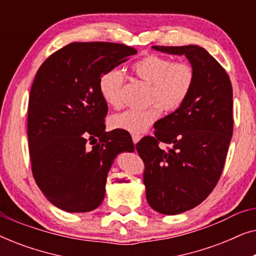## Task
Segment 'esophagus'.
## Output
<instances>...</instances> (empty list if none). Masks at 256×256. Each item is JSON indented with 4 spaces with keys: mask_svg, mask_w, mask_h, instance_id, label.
<instances>
[{
    "mask_svg": "<svg viewBox=\"0 0 256 256\" xmlns=\"http://www.w3.org/2000/svg\"><path fill=\"white\" fill-rule=\"evenodd\" d=\"M132 142H134L135 144H136V143H138V142L140 141V140H141V135H136V134H132Z\"/></svg>",
    "mask_w": 256,
    "mask_h": 256,
    "instance_id": "34e87169",
    "label": "esophagus"
}]
</instances>
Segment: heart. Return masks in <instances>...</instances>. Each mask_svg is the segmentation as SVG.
<instances>
[{
    "label": "heart",
    "instance_id": "b5f03b06",
    "mask_svg": "<svg viewBox=\"0 0 256 256\" xmlns=\"http://www.w3.org/2000/svg\"><path fill=\"white\" fill-rule=\"evenodd\" d=\"M132 72L142 82L150 84L149 102L146 110H127L115 114L110 126L130 134H141L152 127L164 110H176L185 102L194 88V68L188 62H172L160 54H146L132 64ZM124 76L116 68L104 71L99 80L101 96L108 106L118 108L122 102Z\"/></svg>",
    "mask_w": 256,
    "mask_h": 256
}]
</instances>
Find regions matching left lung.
Masks as SVG:
<instances>
[{
  "instance_id": "8db88e82",
  "label": "left lung",
  "mask_w": 256,
  "mask_h": 256,
  "mask_svg": "<svg viewBox=\"0 0 256 256\" xmlns=\"http://www.w3.org/2000/svg\"><path fill=\"white\" fill-rule=\"evenodd\" d=\"M152 48L184 54L196 71L185 102L156 121L155 136H146L136 144L144 162L146 200L155 211L174 216L205 200L222 176L233 134V90L228 74L205 48ZM160 142L170 146L160 150Z\"/></svg>"
}]
</instances>
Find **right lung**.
<instances>
[{
	"instance_id": "add662e5",
	"label": "right lung",
	"mask_w": 256,
	"mask_h": 256,
	"mask_svg": "<svg viewBox=\"0 0 256 256\" xmlns=\"http://www.w3.org/2000/svg\"><path fill=\"white\" fill-rule=\"evenodd\" d=\"M135 54L118 43H71L37 71L28 110L31 169L43 194L62 211L96 210L115 157L134 152L127 132L104 130L108 107L99 80Z\"/></svg>"
}]
</instances>
